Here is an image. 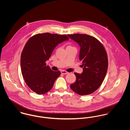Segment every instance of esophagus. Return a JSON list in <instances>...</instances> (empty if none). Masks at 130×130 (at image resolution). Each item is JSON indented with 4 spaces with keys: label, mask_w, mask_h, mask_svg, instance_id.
Returning a JSON list of instances; mask_svg holds the SVG:
<instances>
[{
    "label": "esophagus",
    "mask_w": 130,
    "mask_h": 130,
    "mask_svg": "<svg viewBox=\"0 0 130 130\" xmlns=\"http://www.w3.org/2000/svg\"><path fill=\"white\" fill-rule=\"evenodd\" d=\"M61 73L62 74H69V73H68V72H67V71H64V70H62V71H61Z\"/></svg>",
    "instance_id": "1"
}]
</instances>
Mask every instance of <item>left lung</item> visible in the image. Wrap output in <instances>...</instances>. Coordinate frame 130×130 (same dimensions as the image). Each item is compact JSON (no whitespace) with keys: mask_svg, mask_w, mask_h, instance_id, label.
Returning <instances> with one entry per match:
<instances>
[{"mask_svg":"<svg viewBox=\"0 0 130 130\" xmlns=\"http://www.w3.org/2000/svg\"><path fill=\"white\" fill-rule=\"evenodd\" d=\"M68 36L79 44V59L84 67L81 74L74 73L76 80L71 85V88L79 95L91 94L101 86L107 74L106 51L103 44L92 36L77 34Z\"/></svg>","mask_w":130,"mask_h":130,"instance_id":"left-lung-1","label":"left lung"}]
</instances>
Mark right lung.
I'll list each match as a JSON object with an SVG mask.
<instances>
[{
  "label": "right lung",
  "mask_w": 130,
  "mask_h": 130,
  "mask_svg": "<svg viewBox=\"0 0 130 130\" xmlns=\"http://www.w3.org/2000/svg\"><path fill=\"white\" fill-rule=\"evenodd\" d=\"M69 39L66 35L44 33L28 40L21 53L20 66L23 78L32 91L42 94L52 89L60 72L52 71L45 61L59 43Z\"/></svg>",
  "instance_id": "add662e5"
}]
</instances>
